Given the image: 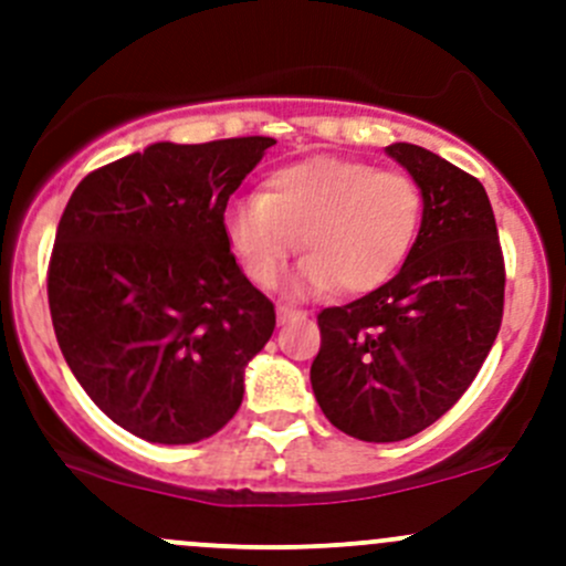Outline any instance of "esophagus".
Returning <instances> with one entry per match:
<instances>
[{
	"instance_id": "obj_1",
	"label": "esophagus",
	"mask_w": 566,
	"mask_h": 566,
	"mask_svg": "<svg viewBox=\"0 0 566 566\" xmlns=\"http://www.w3.org/2000/svg\"><path fill=\"white\" fill-rule=\"evenodd\" d=\"M304 317V312L301 310H293V306H279V323H290V319H298Z\"/></svg>"
}]
</instances>
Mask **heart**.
<instances>
[{
	"instance_id": "obj_1",
	"label": "heart",
	"mask_w": 566,
	"mask_h": 566,
	"mask_svg": "<svg viewBox=\"0 0 566 566\" xmlns=\"http://www.w3.org/2000/svg\"><path fill=\"white\" fill-rule=\"evenodd\" d=\"M421 216L424 193L408 172L312 156L268 175L260 197L232 202L224 241L256 287H273L301 247V290L361 295L399 271Z\"/></svg>"
}]
</instances>
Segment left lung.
Wrapping results in <instances>:
<instances>
[{
    "mask_svg": "<svg viewBox=\"0 0 566 566\" xmlns=\"http://www.w3.org/2000/svg\"><path fill=\"white\" fill-rule=\"evenodd\" d=\"M424 193L399 273L317 315L312 389L336 430L394 443L427 430L465 394L504 317V251L488 191L419 145L386 147Z\"/></svg>",
    "mask_w": 566,
    "mask_h": 566,
    "instance_id": "left-lung-1",
    "label": "left lung"
}]
</instances>
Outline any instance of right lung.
Listing matches in <instances>:
<instances>
[{
    "instance_id": "obj_1",
    "label": "right lung",
    "mask_w": 566,
    "mask_h": 566,
    "mask_svg": "<svg viewBox=\"0 0 566 566\" xmlns=\"http://www.w3.org/2000/svg\"><path fill=\"white\" fill-rule=\"evenodd\" d=\"M276 142H158L84 177L56 227L49 310L67 367L123 430L150 443L216 436L273 304L224 241V210Z\"/></svg>"
}]
</instances>
